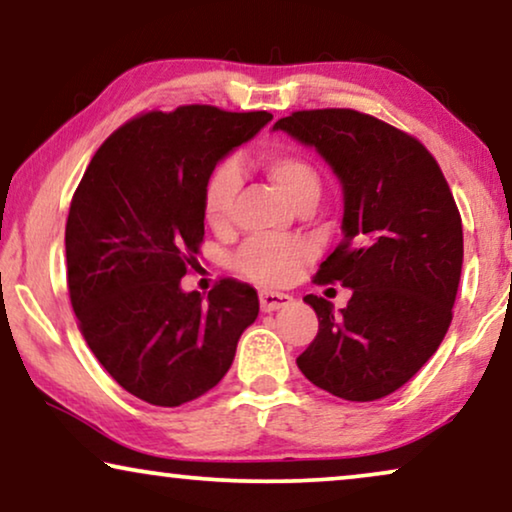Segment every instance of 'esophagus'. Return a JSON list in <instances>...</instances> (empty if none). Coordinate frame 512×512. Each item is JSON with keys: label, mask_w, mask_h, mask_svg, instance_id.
<instances>
[{"label": "esophagus", "mask_w": 512, "mask_h": 512, "mask_svg": "<svg viewBox=\"0 0 512 512\" xmlns=\"http://www.w3.org/2000/svg\"><path fill=\"white\" fill-rule=\"evenodd\" d=\"M259 304H262L264 313H271V311H278V308H283V306H290L292 297H290V294H285V292L262 290V292H259Z\"/></svg>", "instance_id": "34e87169"}]
</instances>
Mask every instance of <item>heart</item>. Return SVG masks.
<instances>
[{
	"instance_id": "obj_1",
	"label": "heart",
	"mask_w": 512,
	"mask_h": 512,
	"mask_svg": "<svg viewBox=\"0 0 512 512\" xmlns=\"http://www.w3.org/2000/svg\"><path fill=\"white\" fill-rule=\"evenodd\" d=\"M264 171L294 206H299L306 199H318L320 176L313 169V164L301 155L271 153L264 160ZM239 187L241 174L234 162H222L208 174L201 208H204L206 222L215 232H222L232 225ZM308 257H311V248L306 243L257 236V239L243 243V248L234 257V266L236 271L259 285H287L308 262Z\"/></svg>"
}]
</instances>
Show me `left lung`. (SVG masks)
Listing matches in <instances>:
<instances>
[{"instance_id":"1","label":"left lung","mask_w":512,"mask_h":512,"mask_svg":"<svg viewBox=\"0 0 512 512\" xmlns=\"http://www.w3.org/2000/svg\"><path fill=\"white\" fill-rule=\"evenodd\" d=\"M273 129L313 146L343 185V239L315 283L350 287L348 306L315 294L318 336L301 373L334 397L376 401L427 364L452 322L462 276V215L415 136L352 109L294 111Z\"/></svg>"}]
</instances>
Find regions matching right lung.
<instances>
[{
	"label": "right lung",
	"mask_w": 512,
	"mask_h": 512,
	"mask_svg": "<svg viewBox=\"0 0 512 512\" xmlns=\"http://www.w3.org/2000/svg\"><path fill=\"white\" fill-rule=\"evenodd\" d=\"M273 118L218 106L148 111L115 129L92 157L69 206L67 285L78 329L122 390L176 408L220 383L255 287L222 278L183 292L204 241V183L222 157Z\"/></svg>",
	"instance_id": "add662e5"
}]
</instances>
